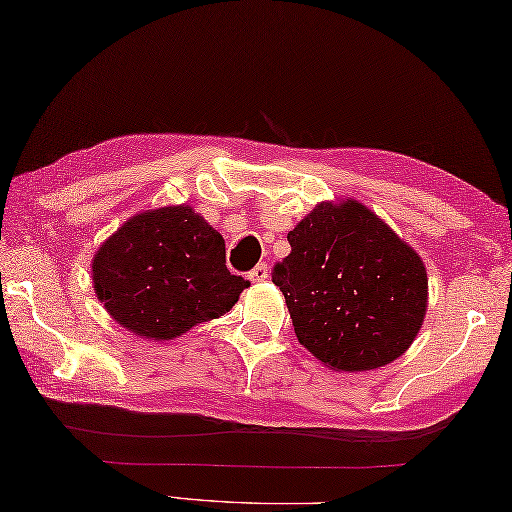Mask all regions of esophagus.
Listing matches in <instances>:
<instances>
[{"mask_svg":"<svg viewBox=\"0 0 512 512\" xmlns=\"http://www.w3.org/2000/svg\"><path fill=\"white\" fill-rule=\"evenodd\" d=\"M248 279L253 281V284H259V281L268 279V266H266V264H257V266L248 273Z\"/></svg>","mask_w":512,"mask_h":512,"instance_id":"1","label":"esophagus"}]
</instances>
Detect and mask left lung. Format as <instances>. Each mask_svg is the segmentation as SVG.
Wrapping results in <instances>:
<instances>
[{"label": "left lung", "mask_w": 512, "mask_h": 512, "mask_svg": "<svg viewBox=\"0 0 512 512\" xmlns=\"http://www.w3.org/2000/svg\"><path fill=\"white\" fill-rule=\"evenodd\" d=\"M273 268L303 347L336 372H367L409 350L427 314L420 255L356 200L321 202L288 233Z\"/></svg>", "instance_id": "8db88e82"}]
</instances>
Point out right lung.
I'll return each mask as SVG.
<instances>
[{
  "label": "right lung",
  "instance_id": "add662e5",
  "mask_svg": "<svg viewBox=\"0 0 512 512\" xmlns=\"http://www.w3.org/2000/svg\"><path fill=\"white\" fill-rule=\"evenodd\" d=\"M92 281L112 319L151 341L222 317L250 286L228 273L222 235L187 204L129 217L96 250Z\"/></svg>",
  "mask_w": 512,
  "mask_h": 512
}]
</instances>
